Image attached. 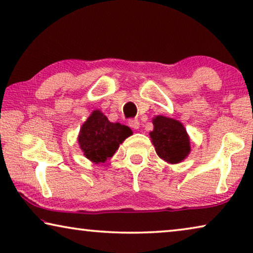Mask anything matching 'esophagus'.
<instances>
[{
    "instance_id": "esophagus-1",
    "label": "esophagus",
    "mask_w": 253,
    "mask_h": 253,
    "mask_svg": "<svg viewBox=\"0 0 253 253\" xmlns=\"http://www.w3.org/2000/svg\"><path fill=\"white\" fill-rule=\"evenodd\" d=\"M128 125L133 128V129H138V128H139V120L138 119H129V120H128Z\"/></svg>"
}]
</instances>
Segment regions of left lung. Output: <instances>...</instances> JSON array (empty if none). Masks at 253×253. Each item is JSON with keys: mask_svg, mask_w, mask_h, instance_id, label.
<instances>
[{"mask_svg": "<svg viewBox=\"0 0 253 253\" xmlns=\"http://www.w3.org/2000/svg\"><path fill=\"white\" fill-rule=\"evenodd\" d=\"M152 123L153 130L150 131V137L158 156L171 165L186 159L191 152V144L183 124L165 116H156Z\"/></svg>", "mask_w": 253, "mask_h": 253, "instance_id": "left-lung-1", "label": "left lung"}]
</instances>
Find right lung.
Instances as JSON below:
<instances>
[{
    "label": "right lung",
    "instance_id": "add662e5",
    "mask_svg": "<svg viewBox=\"0 0 253 253\" xmlns=\"http://www.w3.org/2000/svg\"><path fill=\"white\" fill-rule=\"evenodd\" d=\"M133 135L128 126L109 122L100 110H94L83 124L78 134V144L82 152L93 164H103L110 160L119 145Z\"/></svg>",
    "mask_w": 253,
    "mask_h": 253
}]
</instances>
